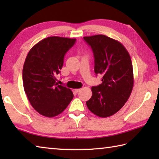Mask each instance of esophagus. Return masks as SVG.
Here are the masks:
<instances>
[{"label": "esophagus", "instance_id": "1", "mask_svg": "<svg viewBox=\"0 0 159 159\" xmlns=\"http://www.w3.org/2000/svg\"><path fill=\"white\" fill-rule=\"evenodd\" d=\"M80 90H81V89H80V88H77V89H74V91L76 93H79Z\"/></svg>", "mask_w": 159, "mask_h": 159}]
</instances>
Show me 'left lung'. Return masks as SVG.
Wrapping results in <instances>:
<instances>
[{
  "instance_id": "1",
  "label": "left lung",
  "mask_w": 159,
  "mask_h": 159,
  "mask_svg": "<svg viewBox=\"0 0 159 159\" xmlns=\"http://www.w3.org/2000/svg\"><path fill=\"white\" fill-rule=\"evenodd\" d=\"M95 58V73L102 76L100 85L93 86L86 102L88 109L102 118L114 115L122 108L133 88V64L125 48L104 35L83 37Z\"/></svg>"
}]
</instances>
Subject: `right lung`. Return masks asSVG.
<instances>
[{"instance_id": "obj_1", "label": "right lung", "mask_w": 159, "mask_h": 159, "mask_svg": "<svg viewBox=\"0 0 159 159\" xmlns=\"http://www.w3.org/2000/svg\"><path fill=\"white\" fill-rule=\"evenodd\" d=\"M75 39L51 36L41 40L29 51L23 66V85L29 102L44 116L61 114L74 98L72 91L56 82L64 57Z\"/></svg>"}]
</instances>
